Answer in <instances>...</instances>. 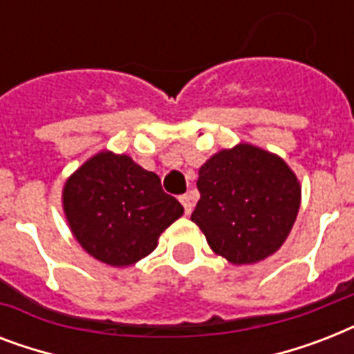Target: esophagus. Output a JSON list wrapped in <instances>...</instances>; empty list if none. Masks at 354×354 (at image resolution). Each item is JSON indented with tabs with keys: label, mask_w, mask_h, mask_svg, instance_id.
Masks as SVG:
<instances>
[{
	"label": "esophagus",
	"mask_w": 354,
	"mask_h": 354,
	"mask_svg": "<svg viewBox=\"0 0 354 354\" xmlns=\"http://www.w3.org/2000/svg\"><path fill=\"white\" fill-rule=\"evenodd\" d=\"M180 202H182L183 209H185V215H191V211H193V200H191V196L189 194H182Z\"/></svg>",
	"instance_id": "obj_1"
}]
</instances>
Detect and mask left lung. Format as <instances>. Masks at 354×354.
<instances>
[{
  "mask_svg": "<svg viewBox=\"0 0 354 354\" xmlns=\"http://www.w3.org/2000/svg\"><path fill=\"white\" fill-rule=\"evenodd\" d=\"M191 221L216 255L233 264L263 261L283 246L296 222L301 187L279 156L241 143L211 156L198 171Z\"/></svg>",
  "mask_w": 354,
  "mask_h": 354,
  "instance_id": "left-lung-1",
  "label": "left lung"
}]
</instances>
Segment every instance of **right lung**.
<instances>
[{
	"label": "right lung",
	"mask_w": 354,
	"mask_h": 354,
	"mask_svg": "<svg viewBox=\"0 0 354 354\" xmlns=\"http://www.w3.org/2000/svg\"><path fill=\"white\" fill-rule=\"evenodd\" d=\"M62 204L80 246L119 268L154 252L161 233L183 215L182 204L161 189L158 174L110 150L68 178Z\"/></svg>",
	"instance_id": "obj_1"
}]
</instances>
